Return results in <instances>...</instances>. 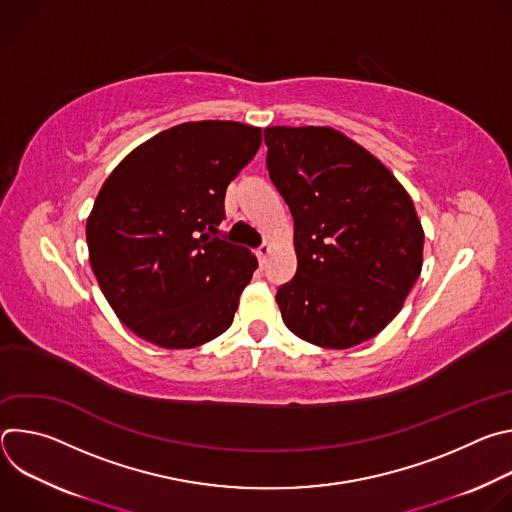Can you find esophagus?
<instances>
[{
  "label": "esophagus",
  "mask_w": 512,
  "mask_h": 512,
  "mask_svg": "<svg viewBox=\"0 0 512 512\" xmlns=\"http://www.w3.org/2000/svg\"><path fill=\"white\" fill-rule=\"evenodd\" d=\"M271 253V245L269 243H263L259 249H257V257H259V261L261 263H265V259H267V255Z\"/></svg>",
  "instance_id": "esophagus-1"
}]
</instances>
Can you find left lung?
Masks as SVG:
<instances>
[{
  "mask_svg": "<svg viewBox=\"0 0 512 512\" xmlns=\"http://www.w3.org/2000/svg\"><path fill=\"white\" fill-rule=\"evenodd\" d=\"M269 178L294 216L285 326L322 348L377 336L421 273L423 229L397 178L332 127H267Z\"/></svg>",
  "mask_w": 512,
  "mask_h": 512,
  "instance_id": "8db88e82",
  "label": "left lung"
}]
</instances>
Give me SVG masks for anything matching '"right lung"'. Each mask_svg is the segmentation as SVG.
I'll use <instances>...</instances> for the list:
<instances>
[{
    "instance_id": "1",
    "label": "right lung",
    "mask_w": 512,
    "mask_h": 512,
    "mask_svg": "<svg viewBox=\"0 0 512 512\" xmlns=\"http://www.w3.org/2000/svg\"><path fill=\"white\" fill-rule=\"evenodd\" d=\"M261 129L190 121L141 143L105 180L87 221L93 273L117 318L162 348L223 334L257 267L218 231L231 180Z\"/></svg>"
}]
</instances>
